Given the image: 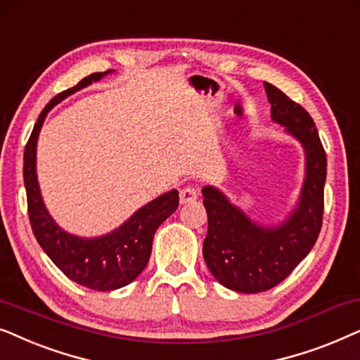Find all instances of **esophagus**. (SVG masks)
<instances>
[{"instance_id":"34e87169","label":"esophagus","mask_w":360,"mask_h":360,"mask_svg":"<svg viewBox=\"0 0 360 360\" xmlns=\"http://www.w3.org/2000/svg\"><path fill=\"white\" fill-rule=\"evenodd\" d=\"M199 198V193H198V188H194V186H188V188L181 189L179 193V200L181 204H189V202H194L195 199Z\"/></svg>"}]
</instances>
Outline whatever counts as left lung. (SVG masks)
<instances>
[{"instance_id":"left-lung-1","label":"left lung","mask_w":360,"mask_h":360,"mask_svg":"<svg viewBox=\"0 0 360 360\" xmlns=\"http://www.w3.org/2000/svg\"><path fill=\"white\" fill-rule=\"evenodd\" d=\"M263 85L271 120L303 146L306 174L298 202L278 225L258 224L222 191L202 188L209 219L204 260L220 285L238 293H260L281 283L314 247L323 225L328 161L313 118L275 85Z\"/></svg>"}]
</instances>
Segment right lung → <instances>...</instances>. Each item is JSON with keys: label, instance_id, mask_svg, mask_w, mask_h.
Returning <instances> with one entry per match:
<instances>
[{"label": "right lung", "instance_id": "obj_1", "mask_svg": "<svg viewBox=\"0 0 360 360\" xmlns=\"http://www.w3.org/2000/svg\"><path fill=\"white\" fill-rule=\"evenodd\" d=\"M113 70L97 72L80 80L75 87L56 95L42 110L34 124L26 150H24V186L27 195V212L32 233L42 250L56 266L75 283L97 291L118 290L130 285L145 270L151 255L153 237L156 230L177 209L179 193L167 191L160 198L143 205L124 220L118 229L100 237H79L65 232L51 217L42 200L36 171V148L42 123L52 107L79 92L92 82H98Z\"/></svg>", "mask_w": 360, "mask_h": 360}]
</instances>
